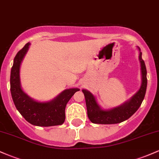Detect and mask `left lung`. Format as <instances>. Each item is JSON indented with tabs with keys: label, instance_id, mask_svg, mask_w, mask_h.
<instances>
[{
	"label": "left lung",
	"instance_id": "8db88e82",
	"mask_svg": "<svg viewBox=\"0 0 159 159\" xmlns=\"http://www.w3.org/2000/svg\"><path fill=\"white\" fill-rule=\"evenodd\" d=\"M139 60L141 66L142 84L140 90L127 102L117 107L110 110H102L98 106L95 97L91 93L86 90H82L84 94L87 116L92 123L97 124H115L120 123L129 119L139 108L146 94L147 86V69L145 63L142 59V53L140 48Z\"/></svg>",
	"mask_w": 159,
	"mask_h": 159
}]
</instances>
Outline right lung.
I'll use <instances>...</instances> for the list:
<instances>
[{
	"instance_id": "right-lung-1",
	"label": "right lung",
	"mask_w": 159,
	"mask_h": 159,
	"mask_svg": "<svg viewBox=\"0 0 159 159\" xmlns=\"http://www.w3.org/2000/svg\"><path fill=\"white\" fill-rule=\"evenodd\" d=\"M27 43L14 58L11 69L10 91L16 107L28 123L37 126H53L62 125L65 121V108L78 88L67 89L48 102H39L29 97L21 90L19 69L24 57L29 48Z\"/></svg>"
}]
</instances>
